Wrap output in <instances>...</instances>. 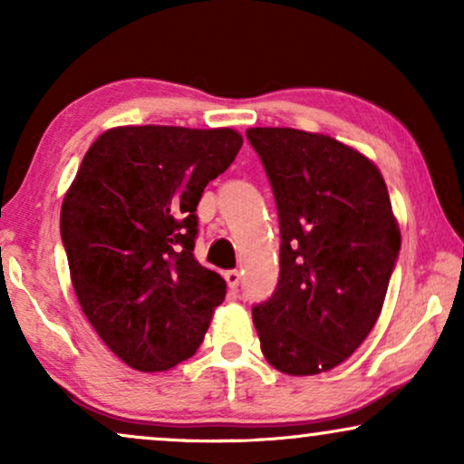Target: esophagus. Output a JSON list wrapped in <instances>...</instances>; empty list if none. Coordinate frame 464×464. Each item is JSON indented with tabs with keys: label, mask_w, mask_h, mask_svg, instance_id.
<instances>
[{
	"label": "esophagus",
	"mask_w": 464,
	"mask_h": 464,
	"mask_svg": "<svg viewBox=\"0 0 464 464\" xmlns=\"http://www.w3.org/2000/svg\"><path fill=\"white\" fill-rule=\"evenodd\" d=\"M224 278H226L227 287H230V289H237V287H238V283H240V272H238V270H227L226 275H224Z\"/></svg>",
	"instance_id": "obj_1"
}]
</instances>
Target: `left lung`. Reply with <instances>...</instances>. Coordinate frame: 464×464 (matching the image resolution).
<instances>
[{"mask_svg": "<svg viewBox=\"0 0 464 464\" xmlns=\"http://www.w3.org/2000/svg\"><path fill=\"white\" fill-rule=\"evenodd\" d=\"M281 226V275L253 308L275 370L314 376L346 361L376 325L401 246L384 177L359 150L283 126L246 130Z\"/></svg>", "mask_w": 464, "mask_h": 464, "instance_id": "8db88e82", "label": "left lung"}]
</instances>
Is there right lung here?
<instances>
[{
	"label": "right lung",
	"instance_id": "1",
	"mask_svg": "<svg viewBox=\"0 0 464 464\" xmlns=\"http://www.w3.org/2000/svg\"><path fill=\"white\" fill-rule=\"evenodd\" d=\"M234 129L116 126L88 148L61 207L82 313L137 372L196 353L226 281L194 257L196 207L237 158Z\"/></svg>",
	"mask_w": 464,
	"mask_h": 464
}]
</instances>
